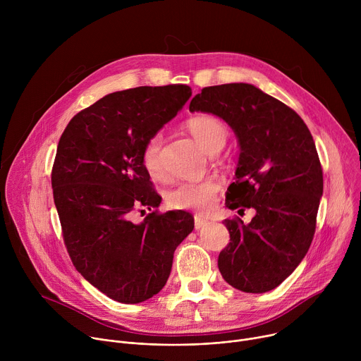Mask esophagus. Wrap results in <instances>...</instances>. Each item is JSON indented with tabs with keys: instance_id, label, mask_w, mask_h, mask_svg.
<instances>
[{
	"instance_id": "esophagus-1",
	"label": "esophagus",
	"mask_w": 361,
	"mask_h": 361,
	"mask_svg": "<svg viewBox=\"0 0 361 361\" xmlns=\"http://www.w3.org/2000/svg\"><path fill=\"white\" fill-rule=\"evenodd\" d=\"M210 223L207 221V220H204L202 217H200V216H195L194 217V227H195V230H201V228H204V227H207Z\"/></svg>"
}]
</instances>
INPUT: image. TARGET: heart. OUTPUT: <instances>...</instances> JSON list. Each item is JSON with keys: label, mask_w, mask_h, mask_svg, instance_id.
<instances>
[{"label": "heart", "mask_w": 361, "mask_h": 361, "mask_svg": "<svg viewBox=\"0 0 361 361\" xmlns=\"http://www.w3.org/2000/svg\"><path fill=\"white\" fill-rule=\"evenodd\" d=\"M187 128L195 142L209 154L220 151L227 140L226 124L213 116H197L187 123ZM163 137L160 133L151 135L141 152V161L145 171L152 178L164 176V166L161 160ZM219 183L214 180H204L197 183H181L167 192V202L170 207L177 210L204 212L214 204L219 192Z\"/></svg>", "instance_id": "heart-1"}]
</instances>
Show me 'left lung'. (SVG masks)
<instances>
[{
    "mask_svg": "<svg viewBox=\"0 0 361 361\" xmlns=\"http://www.w3.org/2000/svg\"><path fill=\"white\" fill-rule=\"evenodd\" d=\"M190 111L217 116L234 131L240 156L226 205L255 212L247 224L226 220L230 243L219 270L240 291H270L297 269L316 231L323 170L312 133L295 111L245 82L202 88Z\"/></svg>",
    "mask_w": 361,
    "mask_h": 361,
    "instance_id": "8db88e82",
    "label": "left lung"
}]
</instances>
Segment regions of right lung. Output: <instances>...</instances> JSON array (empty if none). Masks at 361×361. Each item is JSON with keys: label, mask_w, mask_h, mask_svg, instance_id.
Instances as JSON below:
<instances>
[{"label": "right lung", "mask_w": 361, "mask_h": 361, "mask_svg": "<svg viewBox=\"0 0 361 361\" xmlns=\"http://www.w3.org/2000/svg\"><path fill=\"white\" fill-rule=\"evenodd\" d=\"M191 97L183 84L117 91L80 111L66 127L51 174L64 243L77 271L107 297L137 304L160 293L178 244L192 231L190 213L157 209L141 152Z\"/></svg>", "instance_id": "add662e5"}]
</instances>
